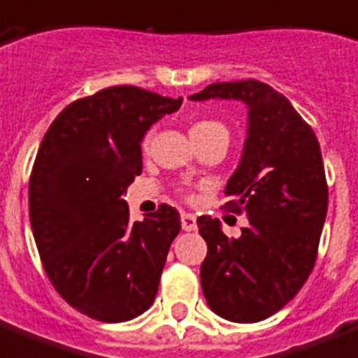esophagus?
I'll list each match as a JSON object with an SVG mask.
<instances>
[{
	"label": "esophagus",
	"instance_id": "obj_1",
	"mask_svg": "<svg viewBox=\"0 0 358 358\" xmlns=\"http://www.w3.org/2000/svg\"><path fill=\"white\" fill-rule=\"evenodd\" d=\"M181 227L186 232H192V230L197 229V221L196 215L192 214H181Z\"/></svg>",
	"mask_w": 358,
	"mask_h": 358
}]
</instances>
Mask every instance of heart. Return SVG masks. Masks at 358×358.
<instances>
[{
	"mask_svg": "<svg viewBox=\"0 0 358 358\" xmlns=\"http://www.w3.org/2000/svg\"><path fill=\"white\" fill-rule=\"evenodd\" d=\"M190 135L192 138H205V137H212V135H223V137L229 138V129H227L221 122H217V120L205 119V120H197V122L192 124ZM148 144H150V133H148L143 141L144 150L148 148Z\"/></svg>",
	"mask_w": 358,
	"mask_h": 358,
	"instance_id": "heart-1",
	"label": "heart"
}]
</instances>
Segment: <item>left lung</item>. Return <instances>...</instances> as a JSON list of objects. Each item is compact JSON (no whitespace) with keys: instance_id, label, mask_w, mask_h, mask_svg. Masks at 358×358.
<instances>
[{"instance_id":"obj_1","label":"left lung","mask_w":358,"mask_h":358,"mask_svg":"<svg viewBox=\"0 0 358 358\" xmlns=\"http://www.w3.org/2000/svg\"><path fill=\"white\" fill-rule=\"evenodd\" d=\"M190 99H234L249 108L243 155L223 206L249 223L239 238H227L217 220H197L208 245L201 287L215 315L265 320L296 296L317 262L327 214L320 144L291 102L258 80L215 82Z\"/></svg>"}]
</instances>
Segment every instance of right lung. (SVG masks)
Returning <instances> with one entry per match:
<instances>
[{
  "label": "right lung",
  "instance_id": "1",
  "mask_svg": "<svg viewBox=\"0 0 358 358\" xmlns=\"http://www.w3.org/2000/svg\"><path fill=\"white\" fill-rule=\"evenodd\" d=\"M181 104L135 85L106 87L67 106L41 141L29 179L32 234L58 294L94 320H131L155 300L181 217L161 205L129 223L122 197L143 173L144 133Z\"/></svg>",
  "mask_w": 358,
  "mask_h": 358
}]
</instances>
